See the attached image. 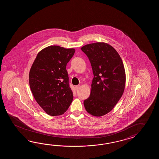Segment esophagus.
<instances>
[{"label": "esophagus", "instance_id": "34e87169", "mask_svg": "<svg viewBox=\"0 0 159 159\" xmlns=\"http://www.w3.org/2000/svg\"><path fill=\"white\" fill-rule=\"evenodd\" d=\"M80 85H77V86H75V88L76 90H77V89H78L80 88Z\"/></svg>", "mask_w": 159, "mask_h": 159}]
</instances>
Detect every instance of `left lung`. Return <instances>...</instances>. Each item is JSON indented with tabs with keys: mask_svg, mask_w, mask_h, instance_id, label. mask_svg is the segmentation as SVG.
I'll use <instances>...</instances> for the list:
<instances>
[{
	"mask_svg": "<svg viewBox=\"0 0 159 159\" xmlns=\"http://www.w3.org/2000/svg\"><path fill=\"white\" fill-rule=\"evenodd\" d=\"M81 50L88 56L94 75L89 97L84 102L90 114L101 116L111 111L125 90V67L117 51L105 43L87 44Z\"/></svg>",
	"mask_w": 159,
	"mask_h": 159,
	"instance_id": "obj_1",
	"label": "left lung"
}]
</instances>
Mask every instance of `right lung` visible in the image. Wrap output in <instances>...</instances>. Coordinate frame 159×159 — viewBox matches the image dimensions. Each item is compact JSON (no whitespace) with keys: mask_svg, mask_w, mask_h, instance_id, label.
Listing matches in <instances>:
<instances>
[{"mask_svg":"<svg viewBox=\"0 0 159 159\" xmlns=\"http://www.w3.org/2000/svg\"><path fill=\"white\" fill-rule=\"evenodd\" d=\"M75 53L73 48L49 46L38 53L31 66L30 90L36 101L48 115L64 114L72 102L73 95L66 67Z\"/></svg>","mask_w":159,"mask_h":159,"instance_id":"obj_1","label":"right lung"}]
</instances>
